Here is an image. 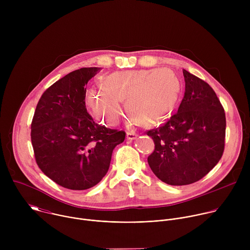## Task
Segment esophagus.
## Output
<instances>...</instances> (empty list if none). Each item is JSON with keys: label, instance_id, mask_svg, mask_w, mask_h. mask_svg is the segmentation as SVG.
<instances>
[{"label": "esophagus", "instance_id": "obj_1", "mask_svg": "<svg viewBox=\"0 0 250 250\" xmlns=\"http://www.w3.org/2000/svg\"><path fill=\"white\" fill-rule=\"evenodd\" d=\"M136 136H137V134H136L135 132H133V131H128V132H126V138H127V139L132 140V139H135Z\"/></svg>", "mask_w": 250, "mask_h": 250}]
</instances>
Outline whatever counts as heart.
I'll use <instances>...</instances> for the list:
<instances>
[{
  "label": "heart",
  "mask_w": 250,
  "mask_h": 250,
  "mask_svg": "<svg viewBox=\"0 0 250 250\" xmlns=\"http://www.w3.org/2000/svg\"><path fill=\"white\" fill-rule=\"evenodd\" d=\"M104 87L90 90L86 103L93 115L116 125L126 101L129 115L141 125H155L174 111L181 92V82L167 68L119 71L103 79Z\"/></svg>",
  "instance_id": "obj_1"
}]
</instances>
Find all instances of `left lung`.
<instances>
[{
    "label": "left lung",
    "instance_id": "8db88e82",
    "mask_svg": "<svg viewBox=\"0 0 250 250\" xmlns=\"http://www.w3.org/2000/svg\"><path fill=\"white\" fill-rule=\"evenodd\" d=\"M185 94L178 112L147 130L154 150L147 161L162 182L182 186L199 181L223 156L226 114L215 91L183 69Z\"/></svg>",
    "mask_w": 250,
    "mask_h": 250
}]
</instances>
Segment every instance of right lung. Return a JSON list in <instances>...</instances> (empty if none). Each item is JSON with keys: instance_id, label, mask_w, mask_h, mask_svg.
Masks as SVG:
<instances>
[{"instance_id": "1", "label": "right lung", "mask_w": 250, "mask_h": 250, "mask_svg": "<svg viewBox=\"0 0 250 250\" xmlns=\"http://www.w3.org/2000/svg\"><path fill=\"white\" fill-rule=\"evenodd\" d=\"M102 68L85 67L56 81L41 97L31 122V144L41 170L70 190L97 185L110 167L124 130L95 123L85 104L86 86Z\"/></svg>"}]
</instances>
